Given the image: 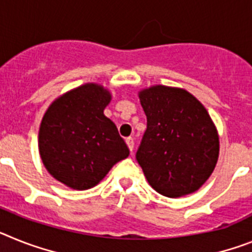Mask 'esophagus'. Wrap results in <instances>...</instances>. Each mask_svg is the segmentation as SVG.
<instances>
[{
    "label": "esophagus",
    "instance_id": "1",
    "mask_svg": "<svg viewBox=\"0 0 252 252\" xmlns=\"http://www.w3.org/2000/svg\"><path fill=\"white\" fill-rule=\"evenodd\" d=\"M126 145H128V147H129L130 152H132L133 151V147H134V141H133L132 137H128V138L126 139Z\"/></svg>",
    "mask_w": 252,
    "mask_h": 252
}]
</instances>
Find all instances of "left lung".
<instances>
[{
    "label": "left lung",
    "mask_w": 252,
    "mask_h": 252,
    "mask_svg": "<svg viewBox=\"0 0 252 252\" xmlns=\"http://www.w3.org/2000/svg\"><path fill=\"white\" fill-rule=\"evenodd\" d=\"M147 129L136 154L146 179L166 197L193 193L219 158V136L208 110L188 91L156 84L139 91Z\"/></svg>",
    "instance_id": "obj_1"
}]
</instances>
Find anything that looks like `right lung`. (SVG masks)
Masks as SVG:
<instances>
[{
  "label": "right lung",
  "instance_id": "obj_1",
  "mask_svg": "<svg viewBox=\"0 0 252 252\" xmlns=\"http://www.w3.org/2000/svg\"><path fill=\"white\" fill-rule=\"evenodd\" d=\"M111 94L86 83L61 94L42 118L38 150L47 172L67 187L83 191L98 185L129 149L103 110Z\"/></svg>",
  "mask_w": 252,
  "mask_h": 252
}]
</instances>
